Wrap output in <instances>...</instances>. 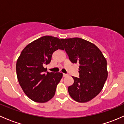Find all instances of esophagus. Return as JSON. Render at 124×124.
I'll use <instances>...</instances> for the list:
<instances>
[{"label": "esophagus", "instance_id": "34e87169", "mask_svg": "<svg viewBox=\"0 0 124 124\" xmlns=\"http://www.w3.org/2000/svg\"><path fill=\"white\" fill-rule=\"evenodd\" d=\"M63 77H67V76H68V74H64V73H63Z\"/></svg>", "mask_w": 124, "mask_h": 124}]
</instances>
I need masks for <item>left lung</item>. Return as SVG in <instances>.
Here are the masks:
<instances>
[{
	"label": "left lung",
	"instance_id": "1",
	"mask_svg": "<svg viewBox=\"0 0 124 124\" xmlns=\"http://www.w3.org/2000/svg\"><path fill=\"white\" fill-rule=\"evenodd\" d=\"M72 63H79V77L72 76L70 95L79 102L89 101L101 92L108 76L107 61L95 44L80 38L61 39Z\"/></svg>",
	"mask_w": 124,
	"mask_h": 124
}]
</instances>
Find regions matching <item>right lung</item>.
I'll list each match as a JSON object with an SVG mask.
<instances>
[{"mask_svg":"<svg viewBox=\"0 0 124 124\" xmlns=\"http://www.w3.org/2000/svg\"><path fill=\"white\" fill-rule=\"evenodd\" d=\"M62 50L61 39L44 36L29 44L16 63L19 84L25 94L37 102H46L54 97L61 72H49L44 66L51 62L53 52Z\"/></svg>","mask_w":124,"mask_h":124,"instance_id":"1","label":"right lung"}]
</instances>
